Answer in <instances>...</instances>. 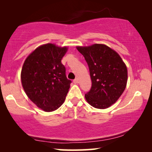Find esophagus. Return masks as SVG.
I'll return each mask as SVG.
<instances>
[{"mask_svg":"<svg viewBox=\"0 0 152 152\" xmlns=\"http://www.w3.org/2000/svg\"><path fill=\"white\" fill-rule=\"evenodd\" d=\"M73 82L75 83V84H78V83H79V80H78L77 78H76L75 80H74Z\"/></svg>","mask_w":152,"mask_h":152,"instance_id":"1","label":"esophagus"}]
</instances>
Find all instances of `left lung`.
Returning a JSON list of instances; mask_svg holds the SVG:
<instances>
[{
  "instance_id": "obj_1",
  "label": "left lung",
  "mask_w": 152,
  "mask_h": 152,
  "mask_svg": "<svg viewBox=\"0 0 152 152\" xmlns=\"http://www.w3.org/2000/svg\"><path fill=\"white\" fill-rule=\"evenodd\" d=\"M88 64L92 86L85 98L89 104L107 109L117 102L126 86V64L117 52L104 44L77 46Z\"/></svg>"
}]
</instances>
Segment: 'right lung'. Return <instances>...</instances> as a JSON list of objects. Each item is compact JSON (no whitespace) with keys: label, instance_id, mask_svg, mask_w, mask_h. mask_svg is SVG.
I'll list each match as a JSON object with an SVG mask.
<instances>
[{"label":"right lung","instance_id":"add662e5","mask_svg":"<svg viewBox=\"0 0 152 152\" xmlns=\"http://www.w3.org/2000/svg\"><path fill=\"white\" fill-rule=\"evenodd\" d=\"M67 46L46 43L37 48L25 60L20 73L22 86L29 99L39 109L51 112L66 99L71 81L66 76L61 59Z\"/></svg>","mask_w":152,"mask_h":152}]
</instances>
